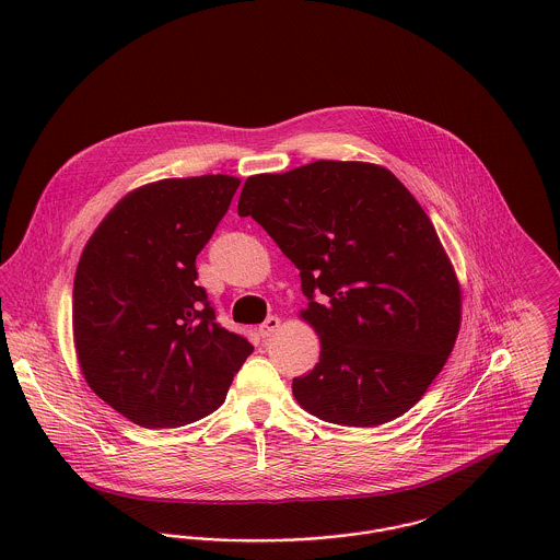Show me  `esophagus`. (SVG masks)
<instances>
[{"label": "esophagus", "mask_w": 560, "mask_h": 560, "mask_svg": "<svg viewBox=\"0 0 560 560\" xmlns=\"http://www.w3.org/2000/svg\"><path fill=\"white\" fill-rule=\"evenodd\" d=\"M278 327H280V319H278V317H267L265 323L258 327V334H260L262 338H269L271 334L278 331Z\"/></svg>", "instance_id": "1"}]
</instances>
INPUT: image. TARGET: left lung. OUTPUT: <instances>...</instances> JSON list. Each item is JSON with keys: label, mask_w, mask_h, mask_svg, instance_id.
Wrapping results in <instances>:
<instances>
[{"label": "left lung", "mask_w": 560, "mask_h": 560, "mask_svg": "<svg viewBox=\"0 0 560 560\" xmlns=\"http://www.w3.org/2000/svg\"><path fill=\"white\" fill-rule=\"evenodd\" d=\"M254 218L300 269L317 366L293 380L325 422L377 427L411 409L446 364L462 289L440 237L399 178L375 163L319 160L249 176Z\"/></svg>", "instance_id": "obj_1"}]
</instances>
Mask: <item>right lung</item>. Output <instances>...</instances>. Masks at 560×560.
I'll return each mask as SVG.
<instances>
[{"label": "right lung", "mask_w": 560, "mask_h": 560, "mask_svg": "<svg viewBox=\"0 0 560 560\" xmlns=\"http://www.w3.org/2000/svg\"><path fill=\"white\" fill-rule=\"evenodd\" d=\"M237 176L163 178L127 194L81 252L73 338L98 399L147 429L215 411L254 347L215 320L196 256L240 187Z\"/></svg>", "instance_id": "1"}]
</instances>
